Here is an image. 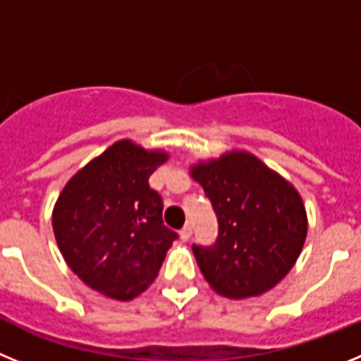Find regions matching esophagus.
I'll return each instance as SVG.
<instances>
[{
    "instance_id": "obj_1",
    "label": "esophagus",
    "mask_w": 361,
    "mask_h": 361,
    "mask_svg": "<svg viewBox=\"0 0 361 361\" xmlns=\"http://www.w3.org/2000/svg\"><path fill=\"white\" fill-rule=\"evenodd\" d=\"M178 235H180V240H183V242L190 240V237H191V226H184V228L180 229V233H178Z\"/></svg>"
}]
</instances>
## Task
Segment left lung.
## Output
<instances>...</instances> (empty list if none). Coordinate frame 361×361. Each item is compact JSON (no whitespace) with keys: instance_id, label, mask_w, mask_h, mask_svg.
<instances>
[{"instance_id":"left-lung-1","label":"left lung","mask_w":361,"mask_h":361,"mask_svg":"<svg viewBox=\"0 0 361 361\" xmlns=\"http://www.w3.org/2000/svg\"><path fill=\"white\" fill-rule=\"evenodd\" d=\"M190 173L219 220L215 244L193 245L206 282L235 300L275 288L293 269L307 237V213L296 188L244 149L199 161Z\"/></svg>"}]
</instances>
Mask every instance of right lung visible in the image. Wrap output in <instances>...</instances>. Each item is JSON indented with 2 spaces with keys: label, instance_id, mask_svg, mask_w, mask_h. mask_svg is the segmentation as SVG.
Segmentation results:
<instances>
[{
  "label": "right lung",
  "instance_id": "right-lung-1",
  "mask_svg": "<svg viewBox=\"0 0 361 361\" xmlns=\"http://www.w3.org/2000/svg\"><path fill=\"white\" fill-rule=\"evenodd\" d=\"M170 159L121 139L65 184L52 228L65 262L82 282L114 300L148 289L177 233L162 224V199L148 178Z\"/></svg>",
  "mask_w": 361,
  "mask_h": 361
}]
</instances>
